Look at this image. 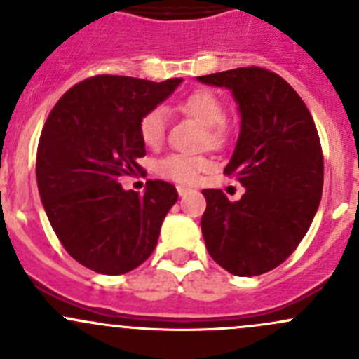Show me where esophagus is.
Masks as SVG:
<instances>
[{
  "mask_svg": "<svg viewBox=\"0 0 359 359\" xmlns=\"http://www.w3.org/2000/svg\"><path fill=\"white\" fill-rule=\"evenodd\" d=\"M177 191H179V196H186V194H189V193H193V189H191V187H186V186H179L177 187Z\"/></svg>",
  "mask_w": 359,
  "mask_h": 359,
  "instance_id": "obj_1",
  "label": "esophagus"
}]
</instances>
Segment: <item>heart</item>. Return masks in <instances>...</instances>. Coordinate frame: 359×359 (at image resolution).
<instances>
[{"label": "heart", "mask_w": 359, "mask_h": 359, "mask_svg": "<svg viewBox=\"0 0 359 359\" xmlns=\"http://www.w3.org/2000/svg\"><path fill=\"white\" fill-rule=\"evenodd\" d=\"M179 109L187 116L196 119L201 126H205L206 142L210 146H220L226 142L227 128L224 125V106L215 93L208 90H198L187 95L179 104ZM166 112L163 107H154L142 116L139 125L140 139L146 146L156 147L165 137ZM212 168V161L205 156H186V154H170L159 159L158 173L165 179L177 180V182L191 184L200 177V173L208 172Z\"/></svg>", "instance_id": "obj_1"}]
</instances>
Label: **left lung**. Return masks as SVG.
Wrapping results in <instances>:
<instances>
[{"label":"left lung","instance_id":"left-lung-1","mask_svg":"<svg viewBox=\"0 0 359 359\" xmlns=\"http://www.w3.org/2000/svg\"><path fill=\"white\" fill-rule=\"evenodd\" d=\"M227 88L240 111V135L224 168L245 187L238 201L203 189L205 245L212 259L236 276L280 266L306 236L323 191V154L313 116L276 72L238 67L198 76Z\"/></svg>","mask_w":359,"mask_h":359}]
</instances>
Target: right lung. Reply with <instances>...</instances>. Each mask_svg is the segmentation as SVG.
<instances>
[{
    "label": "right lung",
    "instance_id": "right-lung-1",
    "mask_svg": "<svg viewBox=\"0 0 359 359\" xmlns=\"http://www.w3.org/2000/svg\"><path fill=\"white\" fill-rule=\"evenodd\" d=\"M182 81L93 76L67 90L50 112L36 158L38 191L57 238L81 266L125 274L156 248L177 189L147 180L139 196L123 189L119 179L140 172L142 116Z\"/></svg>",
    "mask_w": 359,
    "mask_h": 359
}]
</instances>
